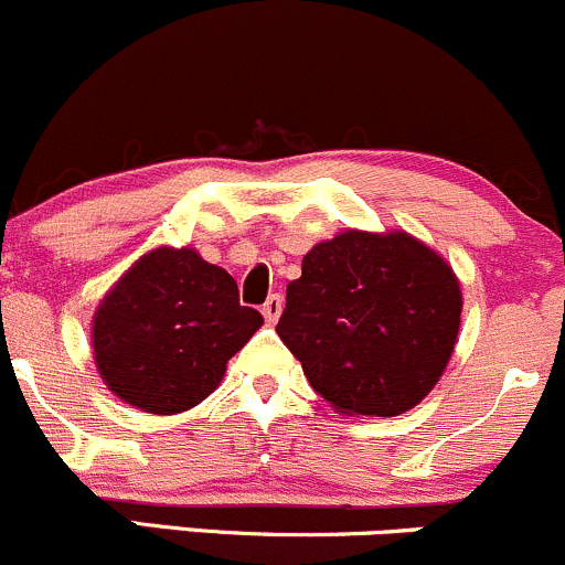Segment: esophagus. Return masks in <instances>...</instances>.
Wrapping results in <instances>:
<instances>
[{"label": "esophagus", "instance_id": "1", "mask_svg": "<svg viewBox=\"0 0 565 565\" xmlns=\"http://www.w3.org/2000/svg\"><path fill=\"white\" fill-rule=\"evenodd\" d=\"M281 308H284L281 295H270V298H267L265 306H263L265 322H267V324H276L278 317H281Z\"/></svg>", "mask_w": 565, "mask_h": 565}]
</instances>
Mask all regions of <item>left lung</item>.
Listing matches in <instances>:
<instances>
[{"mask_svg":"<svg viewBox=\"0 0 565 565\" xmlns=\"http://www.w3.org/2000/svg\"><path fill=\"white\" fill-rule=\"evenodd\" d=\"M460 311V281L441 254L401 230H347L302 257L276 332L332 408L395 417L441 379Z\"/></svg>","mask_w":565,"mask_h":565,"instance_id":"obj_1","label":"left lung"}]
</instances>
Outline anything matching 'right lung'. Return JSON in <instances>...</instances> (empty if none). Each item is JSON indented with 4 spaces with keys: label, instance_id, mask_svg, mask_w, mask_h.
<instances>
[{
    "label": "right lung",
    "instance_id": "add662e5",
    "mask_svg": "<svg viewBox=\"0 0 565 565\" xmlns=\"http://www.w3.org/2000/svg\"><path fill=\"white\" fill-rule=\"evenodd\" d=\"M263 328L224 267L159 246L94 311V362L113 395L148 414H181L222 382L227 360Z\"/></svg>",
    "mask_w": 565,
    "mask_h": 565
}]
</instances>
